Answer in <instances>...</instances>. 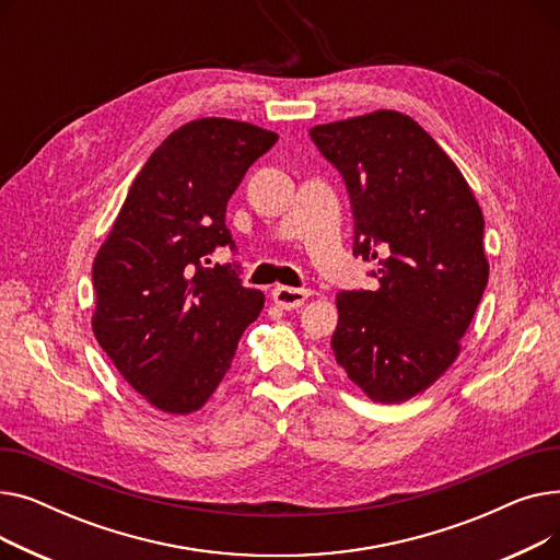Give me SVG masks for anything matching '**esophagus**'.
I'll return each mask as SVG.
<instances>
[{
    "instance_id": "obj_1",
    "label": "esophagus",
    "mask_w": 560,
    "mask_h": 560,
    "mask_svg": "<svg viewBox=\"0 0 560 560\" xmlns=\"http://www.w3.org/2000/svg\"><path fill=\"white\" fill-rule=\"evenodd\" d=\"M308 288H288V285H277L272 290V298L275 304L283 311H292V308H300L306 300H308Z\"/></svg>"
}]
</instances>
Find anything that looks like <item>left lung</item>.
<instances>
[{"instance_id": "1", "label": "left lung", "mask_w": 560, "mask_h": 560, "mask_svg": "<svg viewBox=\"0 0 560 560\" xmlns=\"http://www.w3.org/2000/svg\"><path fill=\"white\" fill-rule=\"evenodd\" d=\"M308 136L345 182L354 256L376 260V290L336 295V361L370 399L406 401L454 363L483 298L481 209L413 117L376 110Z\"/></svg>"}]
</instances>
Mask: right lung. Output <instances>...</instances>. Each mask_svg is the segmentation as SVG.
Listing matches in <instances>:
<instances>
[{
    "label": "right lung",
    "mask_w": 560,
    "mask_h": 560,
    "mask_svg": "<svg viewBox=\"0 0 560 560\" xmlns=\"http://www.w3.org/2000/svg\"><path fill=\"white\" fill-rule=\"evenodd\" d=\"M279 140L201 117L172 131L133 179L93 265L97 342L127 384L165 413H192L224 378L262 292L243 285L226 201Z\"/></svg>",
    "instance_id": "1"
}]
</instances>
